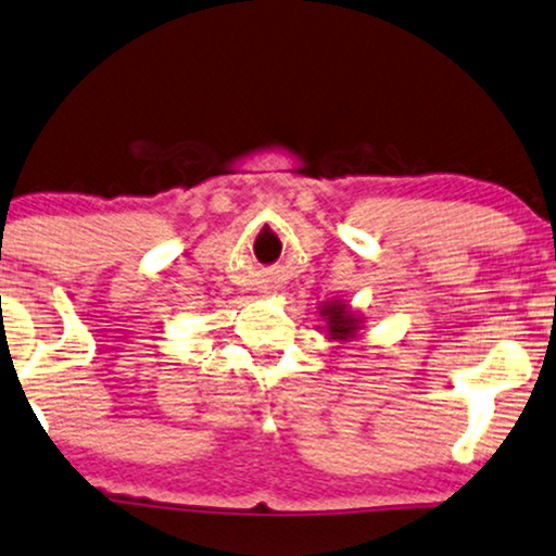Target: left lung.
Listing matches in <instances>:
<instances>
[{"instance_id":"1","label":"left lung","mask_w":556,"mask_h":556,"mask_svg":"<svg viewBox=\"0 0 556 556\" xmlns=\"http://www.w3.org/2000/svg\"><path fill=\"white\" fill-rule=\"evenodd\" d=\"M319 314L321 319L327 321L324 331H327L329 340H337V342L355 340L357 331L363 329V316L350 312V306L344 304V301H324L319 306Z\"/></svg>"}]
</instances>
